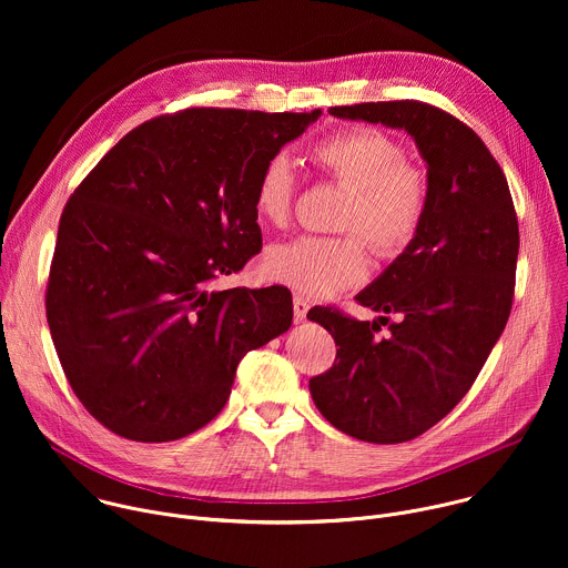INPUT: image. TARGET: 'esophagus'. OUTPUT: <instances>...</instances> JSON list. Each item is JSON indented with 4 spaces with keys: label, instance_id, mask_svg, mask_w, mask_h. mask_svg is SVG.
Returning a JSON list of instances; mask_svg holds the SVG:
<instances>
[{
    "label": "esophagus",
    "instance_id": "obj_1",
    "mask_svg": "<svg viewBox=\"0 0 568 568\" xmlns=\"http://www.w3.org/2000/svg\"><path fill=\"white\" fill-rule=\"evenodd\" d=\"M307 310H310V303L303 296H294V318L303 321L307 316Z\"/></svg>",
    "mask_w": 568,
    "mask_h": 568
}]
</instances>
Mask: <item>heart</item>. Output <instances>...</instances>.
<instances>
[{"mask_svg":"<svg viewBox=\"0 0 568 568\" xmlns=\"http://www.w3.org/2000/svg\"><path fill=\"white\" fill-rule=\"evenodd\" d=\"M312 164L346 197L339 229L351 233L301 235L265 254V274L307 296H333L368 276V245L384 258L407 250L423 229L429 209V178L404 159L399 141L375 128H346L310 148ZM296 195V175L285 154L270 156L256 180L254 206L261 220L287 224ZM363 234L359 236L354 231Z\"/></svg>","mask_w":568,"mask_h":568,"instance_id":"1","label":"heart"}]
</instances>
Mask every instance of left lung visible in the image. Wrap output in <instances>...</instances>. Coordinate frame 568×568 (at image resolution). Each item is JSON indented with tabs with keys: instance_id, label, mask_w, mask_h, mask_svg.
<instances>
[{
	"instance_id": "obj_1",
	"label": "left lung",
	"mask_w": 568,
	"mask_h": 568,
	"mask_svg": "<svg viewBox=\"0 0 568 568\" xmlns=\"http://www.w3.org/2000/svg\"><path fill=\"white\" fill-rule=\"evenodd\" d=\"M333 116L407 130L429 178L420 233L355 298L382 314L357 321L335 307L307 318L333 337V368L310 379L321 416L377 445L414 440L443 420L501 337L515 296L519 224L506 175L480 136L423 101L359 103Z\"/></svg>"
}]
</instances>
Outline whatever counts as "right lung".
I'll return each mask as SVG.
<instances>
[{
    "label": "right lung",
    "instance_id": "right-lung-1",
    "mask_svg": "<svg viewBox=\"0 0 568 568\" xmlns=\"http://www.w3.org/2000/svg\"><path fill=\"white\" fill-rule=\"evenodd\" d=\"M321 116L189 108L128 132L69 197L47 321L83 407L136 443L209 425L250 351L292 326L283 285L215 290L263 235L265 161Z\"/></svg>",
    "mask_w": 568,
    "mask_h": 568
}]
</instances>
